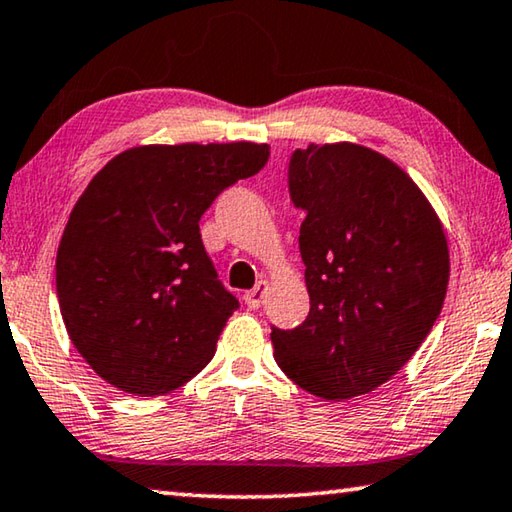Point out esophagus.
Listing matches in <instances>:
<instances>
[{
	"instance_id": "obj_1",
	"label": "esophagus",
	"mask_w": 512,
	"mask_h": 512,
	"mask_svg": "<svg viewBox=\"0 0 512 512\" xmlns=\"http://www.w3.org/2000/svg\"><path fill=\"white\" fill-rule=\"evenodd\" d=\"M266 294H269V282L259 280L257 285H255V289L246 291V296H243V300H246V305L250 307V310H257V307L264 305Z\"/></svg>"
}]
</instances>
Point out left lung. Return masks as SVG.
I'll use <instances>...</instances> for the list:
<instances>
[{"mask_svg": "<svg viewBox=\"0 0 512 512\" xmlns=\"http://www.w3.org/2000/svg\"><path fill=\"white\" fill-rule=\"evenodd\" d=\"M289 191L307 214L298 243L310 314L273 328L275 362L319 399H355L399 373L440 316L444 227L401 166L358 143L296 150Z\"/></svg>", "mask_w": 512, "mask_h": 512, "instance_id": "obj_1", "label": "left lung"}]
</instances>
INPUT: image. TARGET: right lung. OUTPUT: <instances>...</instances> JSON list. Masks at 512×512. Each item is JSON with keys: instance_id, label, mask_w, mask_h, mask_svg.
<instances>
[{"instance_id": "add662e5", "label": "right lung", "mask_w": 512, "mask_h": 512, "mask_svg": "<svg viewBox=\"0 0 512 512\" xmlns=\"http://www.w3.org/2000/svg\"><path fill=\"white\" fill-rule=\"evenodd\" d=\"M269 161V145H136L72 207L56 253L70 342L109 385L168 394L214 358L239 300L216 280L200 216Z\"/></svg>"}]
</instances>
